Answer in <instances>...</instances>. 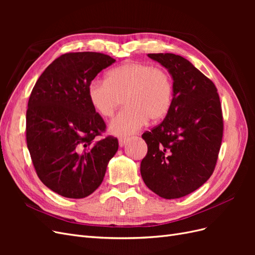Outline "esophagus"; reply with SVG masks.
<instances>
[{"label": "esophagus", "instance_id": "esophagus-1", "mask_svg": "<svg viewBox=\"0 0 255 255\" xmlns=\"http://www.w3.org/2000/svg\"><path fill=\"white\" fill-rule=\"evenodd\" d=\"M128 138H120V139H119V145L121 146V148H123V146H125L128 143Z\"/></svg>", "mask_w": 255, "mask_h": 255}]
</instances>
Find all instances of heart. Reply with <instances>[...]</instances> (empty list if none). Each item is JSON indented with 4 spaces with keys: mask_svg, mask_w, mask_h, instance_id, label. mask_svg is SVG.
<instances>
[{
    "mask_svg": "<svg viewBox=\"0 0 255 255\" xmlns=\"http://www.w3.org/2000/svg\"><path fill=\"white\" fill-rule=\"evenodd\" d=\"M94 110L110 118L125 101L126 109L111 121L110 133L128 136L138 132L148 120L164 119L172 105L173 83L170 74L151 65L130 61L116 67L106 80H94L88 86Z\"/></svg>",
    "mask_w": 255,
    "mask_h": 255,
    "instance_id": "obj_1",
    "label": "heart"
}]
</instances>
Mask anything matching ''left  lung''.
I'll use <instances>...</instances> for the list:
<instances>
[{
	"label": "left lung",
	"instance_id": "obj_1",
	"mask_svg": "<svg viewBox=\"0 0 255 255\" xmlns=\"http://www.w3.org/2000/svg\"><path fill=\"white\" fill-rule=\"evenodd\" d=\"M173 83L171 109L142 134L148 153L140 173L146 187L164 199L191 194L210 179L222 140L223 121L214 83L189 60L172 53L148 54Z\"/></svg>",
	"mask_w": 255,
	"mask_h": 255
}]
</instances>
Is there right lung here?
Masks as SVG:
<instances>
[{
    "label": "right lung",
    "instance_id": "right-lung-1",
    "mask_svg": "<svg viewBox=\"0 0 255 255\" xmlns=\"http://www.w3.org/2000/svg\"><path fill=\"white\" fill-rule=\"evenodd\" d=\"M114 63L102 53L64 54L47 67L30 94L27 148L40 181L63 197L91 195L118 151L117 138L95 140L105 123L87 94L91 81Z\"/></svg>",
    "mask_w": 255,
    "mask_h": 255
}]
</instances>
